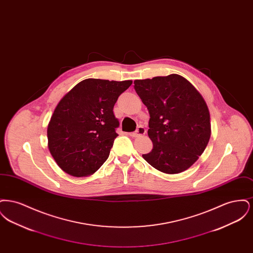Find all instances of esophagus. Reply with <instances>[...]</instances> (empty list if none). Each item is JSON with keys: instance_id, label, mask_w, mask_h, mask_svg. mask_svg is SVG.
Segmentation results:
<instances>
[{"instance_id": "obj_1", "label": "esophagus", "mask_w": 253, "mask_h": 253, "mask_svg": "<svg viewBox=\"0 0 253 253\" xmlns=\"http://www.w3.org/2000/svg\"><path fill=\"white\" fill-rule=\"evenodd\" d=\"M147 132L146 129H145L143 126H138L136 131L135 132H131L130 135L132 137H138V136H141V135H144L145 133Z\"/></svg>"}]
</instances>
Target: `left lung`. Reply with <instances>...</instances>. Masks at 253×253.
<instances>
[{"mask_svg":"<svg viewBox=\"0 0 253 253\" xmlns=\"http://www.w3.org/2000/svg\"><path fill=\"white\" fill-rule=\"evenodd\" d=\"M133 84L150 114L148 135L154 145L142 157L168 174L188 169L211 137L210 112L203 96L177 74L135 80Z\"/></svg>","mask_w":253,"mask_h":253,"instance_id":"obj_1","label":"left lung"}]
</instances>
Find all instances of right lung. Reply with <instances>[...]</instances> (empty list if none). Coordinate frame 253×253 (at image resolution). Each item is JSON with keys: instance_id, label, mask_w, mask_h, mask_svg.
Returning a JSON list of instances; mask_svg holds the SVG:
<instances>
[{"instance_id": "add662e5", "label": "right lung", "mask_w": 253, "mask_h": 253, "mask_svg": "<svg viewBox=\"0 0 253 253\" xmlns=\"http://www.w3.org/2000/svg\"><path fill=\"white\" fill-rule=\"evenodd\" d=\"M132 81L86 79L63 96L49 121L50 154L66 173L93 174L108 158L120 122L113 109Z\"/></svg>"}]
</instances>
